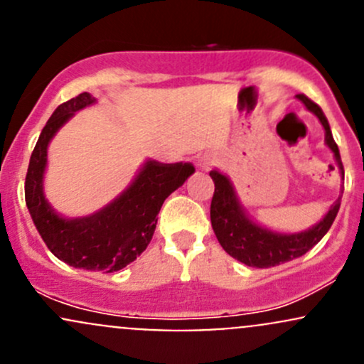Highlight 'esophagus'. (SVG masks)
<instances>
[{"mask_svg": "<svg viewBox=\"0 0 364 364\" xmlns=\"http://www.w3.org/2000/svg\"><path fill=\"white\" fill-rule=\"evenodd\" d=\"M214 164V156L213 155H204V156H198L197 160V167L198 169H208L209 166Z\"/></svg>", "mask_w": 364, "mask_h": 364, "instance_id": "esophagus-1", "label": "esophagus"}]
</instances>
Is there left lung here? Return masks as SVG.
<instances>
[{"label":"left lung","mask_w":364,"mask_h":364,"mask_svg":"<svg viewBox=\"0 0 364 364\" xmlns=\"http://www.w3.org/2000/svg\"><path fill=\"white\" fill-rule=\"evenodd\" d=\"M296 97L304 102L309 112L319 118L324 129V143L333 151L335 162L343 179L340 151L333 139V134H331L328 118L324 117L323 109L311 99L305 97L304 94H298ZM209 176L214 181V195L211 200L213 230L216 233L221 247L232 258L239 259L240 263L247 267H255V269H269V267L281 265V263L300 258L309 250H312L330 230L340 209V202H342V197L336 198V202L331 205L330 211L324 214L323 220L312 225L307 230L298 233H281L269 230V228L262 227L255 220H251L250 214L240 204L228 176L216 169L209 172Z\"/></svg>","instance_id":"left-lung-1"}]
</instances>
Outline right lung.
Here are the masks:
<instances>
[{
  "mask_svg": "<svg viewBox=\"0 0 364 364\" xmlns=\"http://www.w3.org/2000/svg\"><path fill=\"white\" fill-rule=\"evenodd\" d=\"M89 92L57 106L41 131L26 176V205L43 242L60 262L75 269L117 272L132 263L150 244L164 200L195 172L188 162L146 160L131 185L108 205L89 216L68 218L45 197L48 144L76 112L95 105Z\"/></svg>",
  "mask_w": 364,
  "mask_h": 364,
  "instance_id": "right-lung-1",
  "label": "right lung"
}]
</instances>
